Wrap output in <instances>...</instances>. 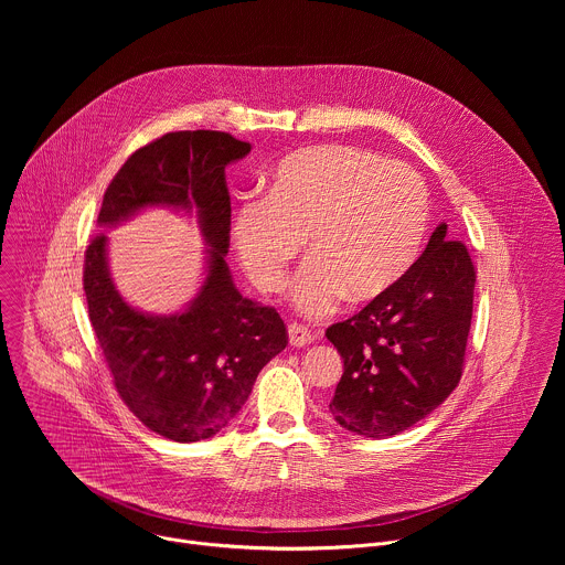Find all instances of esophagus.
<instances>
[{
	"label": "esophagus",
	"mask_w": 565,
	"mask_h": 565,
	"mask_svg": "<svg viewBox=\"0 0 565 565\" xmlns=\"http://www.w3.org/2000/svg\"><path fill=\"white\" fill-rule=\"evenodd\" d=\"M315 338H312V333L306 329V327H301V324H290L288 327V342H290V347H308L310 342H312Z\"/></svg>",
	"instance_id": "34e87169"
}]
</instances>
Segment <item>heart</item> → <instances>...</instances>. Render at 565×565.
Segmentation results:
<instances>
[{
  "instance_id": "b5f03b06",
  "label": "heart",
  "mask_w": 565,
  "mask_h": 565,
  "mask_svg": "<svg viewBox=\"0 0 565 565\" xmlns=\"http://www.w3.org/2000/svg\"><path fill=\"white\" fill-rule=\"evenodd\" d=\"M429 225V194L405 163L351 145H312L279 160L266 199L241 203L232 246L264 292L286 286L306 241L292 301L310 319L347 297H384L416 264Z\"/></svg>"
}]
</instances>
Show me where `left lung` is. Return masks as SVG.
<instances>
[{
	"instance_id": "1",
	"label": "left lung",
	"mask_w": 565,
	"mask_h": 565,
	"mask_svg": "<svg viewBox=\"0 0 565 565\" xmlns=\"http://www.w3.org/2000/svg\"><path fill=\"white\" fill-rule=\"evenodd\" d=\"M473 284L467 248L440 223L405 277L327 331L344 360L329 405L340 427L377 440L443 405L462 375Z\"/></svg>"
}]
</instances>
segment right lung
I'll list each match as a JSON object with an SVG mask.
<instances>
[{"mask_svg": "<svg viewBox=\"0 0 565 565\" xmlns=\"http://www.w3.org/2000/svg\"><path fill=\"white\" fill-rule=\"evenodd\" d=\"M248 153L250 142L225 131H172L134 151L105 192L100 227L147 207L196 212L205 277L183 310L153 315L127 303L111 279L105 232L85 255L89 319L116 391L147 429L177 443L205 440L227 427L259 371L288 344L279 312L241 295L225 264V168Z\"/></svg>", "mask_w": 565, "mask_h": 565, "instance_id": "obj_1", "label": "right lung"}]
</instances>
